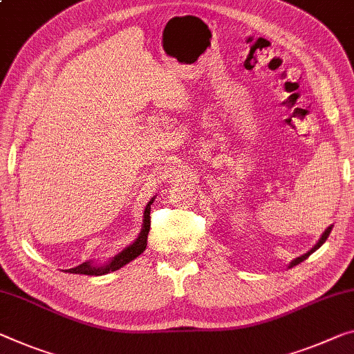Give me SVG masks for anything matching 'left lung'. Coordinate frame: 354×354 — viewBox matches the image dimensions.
<instances>
[{"label":"left lung","instance_id":"1","mask_svg":"<svg viewBox=\"0 0 354 354\" xmlns=\"http://www.w3.org/2000/svg\"><path fill=\"white\" fill-rule=\"evenodd\" d=\"M330 231H333V225H330V226L328 227V230H326V231H324V232L322 234V237H319V241H318L317 243H315V245H313V248H312V250H308V252H307V253H304V254H302V257H299V258H296V259H292V261H291V263H290V266H288V268H295V266H297V264H301L304 259H307V258L310 257V254H312L313 252H317V250H318L319 247H322V245H323V243L326 242V239H328V237H329V234H330Z\"/></svg>","mask_w":354,"mask_h":354}]
</instances>
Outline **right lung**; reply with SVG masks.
<instances>
[{"label":"right lung","mask_w":354,"mask_h":354,"mask_svg":"<svg viewBox=\"0 0 354 354\" xmlns=\"http://www.w3.org/2000/svg\"><path fill=\"white\" fill-rule=\"evenodd\" d=\"M153 201H155V196L149 201V204L145 205L142 230H140L139 236L136 237V241L133 243H129L128 247H124L120 253L115 254V257H112L104 264H95V261H85V263L79 264L77 268L68 269L66 272H71V274H82V275H106L123 268V266H127L128 263H131L133 259L138 258L140 253H144L147 247V236H149V231H150V209H151V204H153Z\"/></svg>","instance_id":"1"}]
</instances>
